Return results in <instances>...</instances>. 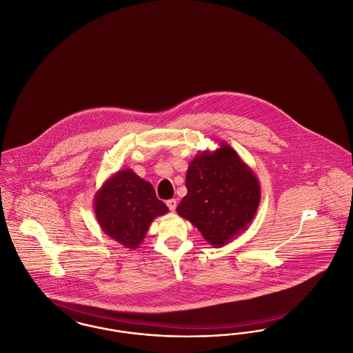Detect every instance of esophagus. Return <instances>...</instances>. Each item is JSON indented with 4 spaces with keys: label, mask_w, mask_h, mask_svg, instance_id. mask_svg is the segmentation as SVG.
<instances>
[{
    "label": "esophagus",
    "mask_w": 353,
    "mask_h": 353,
    "mask_svg": "<svg viewBox=\"0 0 353 353\" xmlns=\"http://www.w3.org/2000/svg\"><path fill=\"white\" fill-rule=\"evenodd\" d=\"M167 206H168L169 210H170V212H174V210H176V208H177V201H176L174 199L168 200V201H167Z\"/></svg>",
    "instance_id": "34e87169"
}]
</instances>
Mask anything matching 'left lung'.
Masks as SVG:
<instances>
[{"mask_svg": "<svg viewBox=\"0 0 353 353\" xmlns=\"http://www.w3.org/2000/svg\"><path fill=\"white\" fill-rule=\"evenodd\" d=\"M188 193L177 213L190 221L213 246L222 248L252 223L261 201L252 169L225 141L199 153L186 170Z\"/></svg>", "mask_w": 353, "mask_h": 353, "instance_id": "8db88e82", "label": "left lung"}]
</instances>
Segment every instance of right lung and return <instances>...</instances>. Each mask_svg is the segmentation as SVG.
<instances>
[{"label":"right lung","instance_id":"right-lung-1","mask_svg":"<svg viewBox=\"0 0 353 353\" xmlns=\"http://www.w3.org/2000/svg\"><path fill=\"white\" fill-rule=\"evenodd\" d=\"M94 212L101 230L128 249H137L153 219L168 213L148 181L132 169L111 176L94 199Z\"/></svg>","mask_w":353,"mask_h":353}]
</instances>
